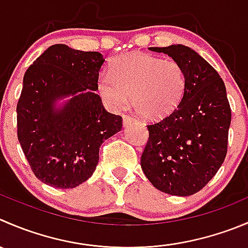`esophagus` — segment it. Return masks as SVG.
Here are the masks:
<instances>
[{
	"label": "esophagus",
	"instance_id": "esophagus-1",
	"mask_svg": "<svg viewBox=\"0 0 248 248\" xmlns=\"http://www.w3.org/2000/svg\"><path fill=\"white\" fill-rule=\"evenodd\" d=\"M122 119H124V126H128V124H131L132 122H134V119L132 116H129V115L124 114V116H122Z\"/></svg>",
	"mask_w": 248,
	"mask_h": 248
}]
</instances>
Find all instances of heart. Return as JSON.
Wrapping results in <instances>:
<instances>
[{
	"instance_id": "b5f03b06",
	"label": "heart",
	"mask_w": 248,
	"mask_h": 248,
	"mask_svg": "<svg viewBox=\"0 0 248 248\" xmlns=\"http://www.w3.org/2000/svg\"><path fill=\"white\" fill-rule=\"evenodd\" d=\"M98 90L112 109H124L129 98L145 119H158L179 105L186 90V73L177 60L131 53L116 58L100 73Z\"/></svg>"
}]
</instances>
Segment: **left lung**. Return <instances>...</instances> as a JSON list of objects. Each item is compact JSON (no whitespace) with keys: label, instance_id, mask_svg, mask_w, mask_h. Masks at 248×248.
Instances as JSON below:
<instances>
[{"label":"left lung","instance_id":"obj_1","mask_svg":"<svg viewBox=\"0 0 248 248\" xmlns=\"http://www.w3.org/2000/svg\"><path fill=\"white\" fill-rule=\"evenodd\" d=\"M149 49L182 64L186 90L170 115L146 126L141 170L160 191L193 195L215 177L227 156L232 110L225 85L215 68L186 46Z\"/></svg>","mask_w":248,"mask_h":248}]
</instances>
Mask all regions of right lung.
Wrapping results in <instances>:
<instances>
[{"label":"right lung","mask_w":248,"mask_h":248,"mask_svg":"<svg viewBox=\"0 0 248 248\" xmlns=\"http://www.w3.org/2000/svg\"><path fill=\"white\" fill-rule=\"evenodd\" d=\"M104 59L65 45L45 50L24 75L16 104L18 140L36 178L75 188L94 172L99 148L121 131L122 117L108 112L94 92ZM72 98L60 109L55 102Z\"/></svg>","instance_id":"add662e5"}]
</instances>
